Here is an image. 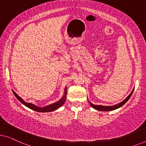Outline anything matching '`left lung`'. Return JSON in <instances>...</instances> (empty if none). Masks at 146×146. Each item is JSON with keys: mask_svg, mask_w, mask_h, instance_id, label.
Masks as SVG:
<instances>
[{"mask_svg": "<svg viewBox=\"0 0 146 146\" xmlns=\"http://www.w3.org/2000/svg\"><path fill=\"white\" fill-rule=\"evenodd\" d=\"M134 89L132 90V92L126 98V99L124 100L123 102H120V103L116 104V105H114V106H100V105H94V104H92L90 102H89V103H90V106H92V107L95 109V110H98V111H113V110H117V109H118L119 108H121V106H123L124 104H125L126 102H127L130 99V98L131 97V96L132 94V93H133V91H134Z\"/></svg>", "mask_w": 146, "mask_h": 146, "instance_id": "8db88e82", "label": "left lung"}]
</instances>
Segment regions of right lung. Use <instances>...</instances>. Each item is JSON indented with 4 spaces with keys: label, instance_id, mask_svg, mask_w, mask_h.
Returning <instances> with one entry per match:
<instances>
[{
    "label": "right lung",
    "instance_id": "add662e5",
    "mask_svg": "<svg viewBox=\"0 0 146 146\" xmlns=\"http://www.w3.org/2000/svg\"><path fill=\"white\" fill-rule=\"evenodd\" d=\"M12 92H13V93H14L15 96L16 97V98L21 103H22L23 105H25L26 107L29 108V109H31V110L35 111L44 113V112H51V111H55L57 110V109L60 108L61 106H62L63 104L65 103V102H66V100L67 88H66V86L65 87L64 96H63L62 98H61L59 101L56 102L54 104H50V105H48V106H45V107H42V108L38 107V106L34 105V104H33L25 102L22 98H21V97H19V96L17 95L14 90H12Z\"/></svg>",
    "mask_w": 146,
    "mask_h": 146
}]
</instances>
